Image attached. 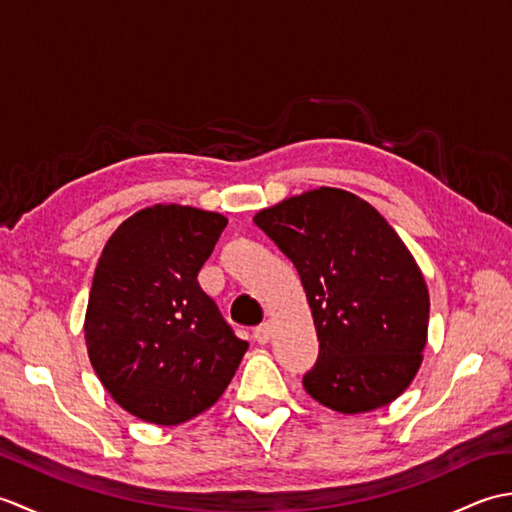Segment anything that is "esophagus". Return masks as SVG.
I'll use <instances>...</instances> for the list:
<instances>
[{
    "instance_id": "obj_1",
    "label": "esophagus",
    "mask_w": 512,
    "mask_h": 512,
    "mask_svg": "<svg viewBox=\"0 0 512 512\" xmlns=\"http://www.w3.org/2000/svg\"><path fill=\"white\" fill-rule=\"evenodd\" d=\"M270 334H273V325H270V321H266V323H262V325H257V328L253 330V339L257 341V343H268L270 341Z\"/></svg>"
}]
</instances>
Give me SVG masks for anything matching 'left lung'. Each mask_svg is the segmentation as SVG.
Returning a JSON list of instances; mask_svg holds the SVG:
<instances>
[{
  "label": "left lung",
  "mask_w": 512,
  "mask_h": 512,
  "mask_svg": "<svg viewBox=\"0 0 512 512\" xmlns=\"http://www.w3.org/2000/svg\"><path fill=\"white\" fill-rule=\"evenodd\" d=\"M255 224L301 277L319 339L303 376L308 394L339 413L389 405L416 376L427 345L424 277L372 204L321 187L259 211Z\"/></svg>",
  "instance_id": "left-lung-1"
}]
</instances>
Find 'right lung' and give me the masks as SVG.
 <instances>
[{
    "label": "right lung",
    "instance_id": "1",
    "mask_svg": "<svg viewBox=\"0 0 512 512\" xmlns=\"http://www.w3.org/2000/svg\"><path fill=\"white\" fill-rule=\"evenodd\" d=\"M226 222L193 206H147L96 264L83 325L90 363L140 420L173 427L206 411L248 350L198 284Z\"/></svg>",
    "mask_w": 512,
    "mask_h": 512
}]
</instances>
